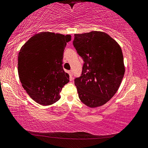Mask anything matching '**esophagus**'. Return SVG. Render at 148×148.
Listing matches in <instances>:
<instances>
[{
    "label": "esophagus",
    "instance_id": "obj_1",
    "mask_svg": "<svg viewBox=\"0 0 148 148\" xmlns=\"http://www.w3.org/2000/svg\"><path fill=\"white\" fill-rule=\"evenodd\" d=\"M69 76L71 77V78H72L73 74V71H72V70H71V71H69Z\"/></svg>",
    "mask_w": 148,
    "mask_h": 148
}]
</instances>
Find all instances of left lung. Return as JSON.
Here are the masks:
<instances>
[{
	"instance_id": "1",
	"label": "left lung",
	"mask_w": 148,
	"mask_h": 148,
	"mask_svg": "<svg viewBox=\"0 0 148 148\" xmlns=\"http://www.w3.org/2000/svg\"><path fill=\"white\" fill-rule=\"evenodd\" d=\"M73 44L84 62L81 76L74 80L80 100L91 108L105 104L118 91L125 73L121 49L98 31L75 34Z\"/></svg>"
}]
</instances>
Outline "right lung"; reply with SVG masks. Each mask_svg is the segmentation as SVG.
<instances>
[{
	"mask_svg": "<svg viewBox=\"0 0 148 148\" xmlns=\"http://www.w3.org/2000/svg\"><path fill=\"white\" fill-rule=\"evenodd\" d=\"M70 41V35L41 32L21 49L17 64L20 81L29 96L40 105H50L58 101L62 88L69 81L62 60Z\"/></svg>",
	"mask_w": 148,
	"mask_h": 148,
	"instance_id": "right-lung-1",
	"label": "right lung"
}]
</instances>
